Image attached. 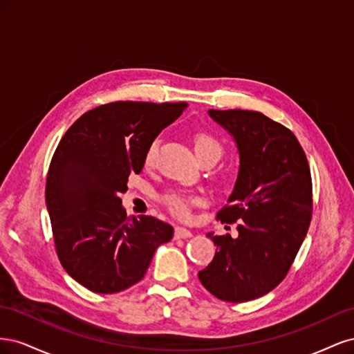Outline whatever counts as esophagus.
Instances as JSON below:
<instances>
[{
  "label": "esophagus",
  "instance_id": "1",
  "mask_svg": "<svg viewBox=\"0 0 354 354\" xmlns=\"http://www.w3.org/2000/svg\"><path fill=\"white\" fill-rule=\"evenodd\" d=\"M192 238V232L185 227H176L174 230V239H187Z\"/></svg>",
  "mask_w": 354,
  "mask_h": 354
}]
</instances>
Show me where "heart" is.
<instances>
[{
    "label": "heart",
    "mask_w": 354,
    "mask_h": 354,
    "mask_svg": "<svg viewBox=\"0 0 354 354\" xmlns=\"http://www.w3.org/2000/svg\"><path fill=\"white\" fill-rule=\"evenodd\" d=\"M156 147H158L156 142L149 145L147 151L145 153L146 167L152 165L155 153H156ZM194 149L198 159H202L203 156H209V155L216 156L218 159L223 152L220 142L208 133H196L194 136ZM201 202L202 199L198 195L187 194V192H181V190H171L162 196V203L167 207V209L177 218H183V220L190 217L192 208L195 205H199Z\"/></svg>",
    "instance_id": "obj_1"
}]
</instances>
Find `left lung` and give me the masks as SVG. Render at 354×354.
I'll use <instances>...</instances> for the list:
<instances>
[{
    "instance_id": "left-lung-1",
    "label": "left lung",
    "mask_w": 354,
    "mask_h": 354,
    "mask_svg": "<svg viewBox=\"0 0 354 354\" xmlns=\"http://www.w3.org/2000/svg\"><path fill=\"white\" fill-rule=\"evenodd\" d=\"M208 113L239 149L236 185L217 214L221 223L238 224V236L208 233L217 251L198 276L214 297L245 303L270 292L291 269L313 214L312 174L285 125L254 111Z\"/></svg>"
}]
</instances>
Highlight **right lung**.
Listing matches in <instances>:
<instances>
[{"label":"right lung","instance_id":"add662e5","mask_svg":"<svg viewBox=\"0 0 354 354\" xmlns=\"http://www.w3.org/2000/svg\"><path fill=\"white\" fill-rule=\"evenodd\" d=\"M186 106L106 103L80 116L56 147L46 183L53 238L63 269L90 291L115 294L142 281L158 246L173 238L152 216L128 218L120 195Z\"/></svg>","mask_w":354,"mask_h":354}]
</instances>
